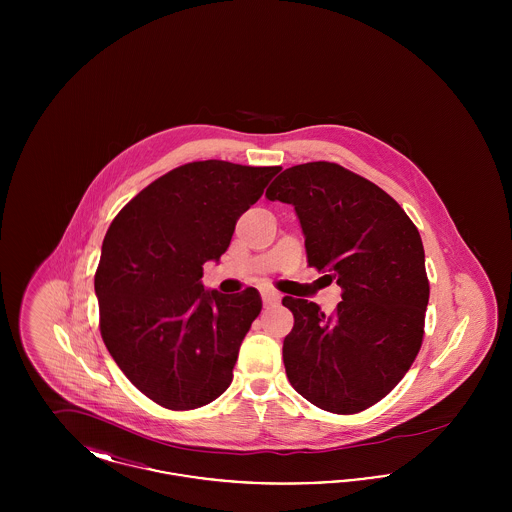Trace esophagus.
Returning a JSON list of instances; mask_svg holds the SVG:
<instances>
[{"label":"esophagus","mask_w":512,"mask_h":512,"mask_svg":"<svg viewBox=\"0 0 512 512\" xmlns=\"http://www.w3.org/2000/svg\"><path fill=\"white\" fill-rule=\"evenodd\" d=\"M261 297H263L265 305H276V303H280V299H282V295L278 292H274V290H261Z\"/></svg>","instance_id":"esophagus-1"}]
</instances>
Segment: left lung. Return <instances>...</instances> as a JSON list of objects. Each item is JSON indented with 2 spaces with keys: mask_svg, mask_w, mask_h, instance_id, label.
Returning <instances> with one entry per match:
<instances>
[{
  "mask_svg": "<svg viewBox=\"0 0 512 512\" xmlns=\"http://www.w3.org/2000/svg\"><path fill=\"white\" fill-rule=\"evenodd\" d=\"M267 197L293 205L309 265L343 290L332 315L282 299L295 320L282 347L288 380L318 409L365 411L399 384L422 345L430 284L420 234L393 197L336 163L290 167Z\"/></svg>",
  "mask_w": 512,
  "mask_h": 512,
  "instance_id": "obj_1",
  "label": "left lung"
}]
</instances>
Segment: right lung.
Returning <instances> with one entry per match:
<instances>
[{
	"mask_svg": "<svg viewBox=\"0 0 512 512\" xmlns=\"http://www.w3.org/2000/svg\"><path fill=\"white\" fill-rule=\"evenodd\" d=\"M278 171L182 165L126 203L105 234L94 280L101 338L124 376L167 409L203 407L232 382L263 301L255 288L205 290L203 265L219 263L236 220Z\"/></svg>",
	"mask_w": 512,
	"mask_h": 512,
	"instance_id": "add662e5",
	"label": "right lung"
}]
</instances>
